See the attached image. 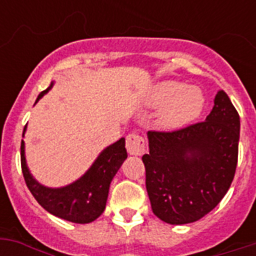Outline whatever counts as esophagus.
I'll return each mask as SVG.
<instances>
[{"label": "esophagus", "instance_id": "esophagus-1", "mask_svg": "<svg viewBox=\"0 0 256 256\" xmlns=\"http://www.w3.org/2000/svg\"><path fill=\"white\" fill-rule=\"evenodd\" d=\"M126 148L132 156H142L144 152V140L140 134L132 132L126 136Z\"/></svg>", "mask_w": 256, "mask_h": 256}]
</instances>
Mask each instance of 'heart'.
I'll list each match as a JSON object with an SVG mask.
<instances>
[{"mask_svg": "<svg viewBox=\"0 0 256 256\" xmlns=\"http://www.w3.org/2000/svg\"><path fill=\"white\" fill-rule=\"evenodd\" d=\"M148 106H164L158 122L164 128H176L194 120L200 114L204 96L198 88H186L178 81H162L150 90Z\"/></svg>", "mask_w": 256, "mask_h": 256, "instance_id": "obj_1", "label": "heart"}]
</instances>
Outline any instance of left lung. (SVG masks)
<instances>
[{
    "label": "left lung",
    "mask_w": 256,
    "mask_h": 256,
    "mask_svg": "<svg viewBox=\"0 0 256 256\" xmlns=\"http://www.w3.org/2000/svg\"><path fill=\"white\" fill-rule=\"evenodd\" d=\"M240 120L223 90L206 120L174 132H148L142 156L152 212L170 224L203 218L226 195L238 164Z\"/></svg>",
    "instance_id": "obj_1"
}]
</instances>
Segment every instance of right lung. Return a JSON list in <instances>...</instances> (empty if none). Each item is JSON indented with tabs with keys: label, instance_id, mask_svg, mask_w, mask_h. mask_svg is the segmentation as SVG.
Listing matches in <instances>:
<instances>
[{
	"label": "right lung",
	"instance_id": "add662e5",
	"mask_svg": "<svg viewBox=\"0 0 256 256\" xmlns=\"http://www.w3.org/2000/svg\"><path fill=\"white\" fill-rule=\"evenodd\" d=\"M52 86L53 84L38 96L37 100L45 96ZM26 126L24 128V134ZM126 158L128 152L124 148V138H120L104 148L92 168L76 182L60 188H50L42 186L32 176L26 166L25 142L24 140L21 142L22 174L30 192L50 214L73 223H90L104 212L110 183Z\"/></svg>",
	"mask_w": 256,
	"mask_h": 256
}]
</instances>
